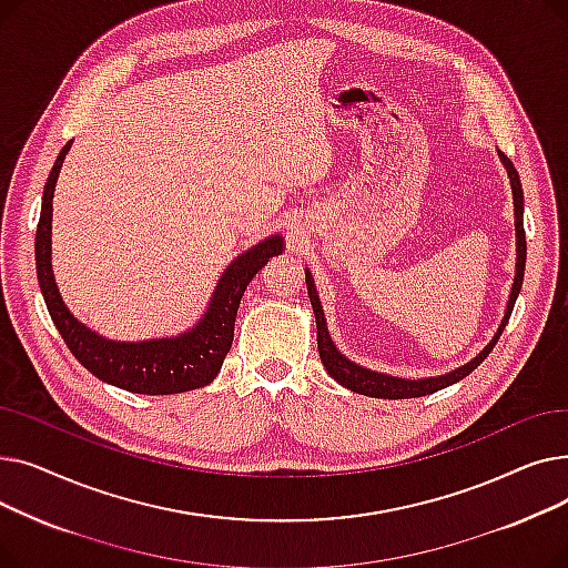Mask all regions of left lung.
Returning <instances> with one entry per match:
<instances>
[{"instance_id": "8db88e82", "label": "left lung", "mask_w": 568, "mask_h": 568, "mask_svg": "<svg viewBox=\"0 0 568 568\" xmlns=\"http://www.w3.org/2000/svg\"><path fill=\"white\" fill-rule=\"evenodd\" d=\"M501 161L509 170L511 176V189H514V204H516V236H518V260H516V278H514V287H511V300L509 306H506V315L499 324V329L495 334V338L479 352V356H474V359L460 368H456L454 373H446L439 377H426V379H403V377H392V375H382V373H373L368 368H362L352 364L349 359L336 349V345L329 338V332H326V320L317 300V292L313 285L311 274H306V287H308V296H311V304H313V313H315V322H317V349H320V359L336 382H341L343 386H347L349 392L356 394H364L371 398H386V400H398V398H419V396H428L435 394L444 386L456 384L458 379L467 377L476 366H481V362L486 356L493 352V347L497 345L506 322H509L516 300L520 294L523 287V276H525V260H527V242H525V225H523V186H520V176L511 163L509 156L501 154Z\"/></svg>"}]
</instances>
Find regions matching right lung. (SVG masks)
<instances>
[{"label":"right lung","instance_id":"add662e5","mask_svg":"<svg viewBox=\"0 0 568 568\" xmlns=\"http://www.w3.org/2000/svg\"><path fill=\"white\" fill-rule=\"evenodd\" d=\"M71 142L59 152L43 191L41 219L37 225V274L43 292L48 313L62 334L67 347L75 359L99 379L119 386L133 394L168 396L193 392L212 382L232 347L234 317L239 302L253 281V276L283 251L281 236H268L262 244L253 246L244 255H239L227 272L221 276L214 300L209 304L206 315L200 320L193 332L179 338H161L146 343H114L97 336L92 329L80 324L54 285L50 264V223H52V195L59 176V168L64 163Z\"/></svg>","mask_w":568,"mask_h":568}]
</instances>
